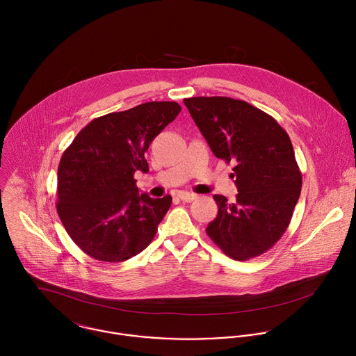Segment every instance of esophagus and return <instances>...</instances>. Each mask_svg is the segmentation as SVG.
Here are the masks:
<instances>
[{"mask_svg": "<svg viewBox=\"0 0 356 356\" xmlns=\"http://www.w3.org/2000/svg\"><path fill=\"white\" fill-rule=\"evenodd\" d=\"M178 197H179L182 202L191 203V202H193V200L197 197V195L189 193V192H179V193H178Z\"/></svg>", "mask_w": 356, "mask_h": 356, "instance_id": "1", "label": "esophagus"}]
</instances>
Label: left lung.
Segmentation results:
<instances>
[{"instance_id":"left-lung-1","label":"left lung","mask_w":356,"mask_h":356,"mask_svg":"<svg viewBox=\"0 0 356 356\" xmlns=\"http://www.w3.org/2000/svg\"><path fill=\"white\" fill-rule=\"evenodd\" d=\"M184 104L216 157L235 163L236 202L214 195L218 214L207 235L236 261L261 255L286 232L301 193L302 177L287 132L244 101L196 97Z\"/></svg>"}]
</instances>
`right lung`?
Segmentation results:
<instances>
[{"label":"right lung","instance_id":"obj_1","mask_svg":"<svg viewBox=\"0 0 356 356\" xmlns=\"http://www.w3.org/2000/svg\"><path fill=\"white\" fill-rule=\"evenodd\" d=\"M179 112L177 102H146L105 115L63 152L56 210L69 236L90 257L121 262L153 240L172 199L139 195L134 174L149 171V145Z\"/></svg>","mask_w":356,"mask_h":356}]
</instances>
